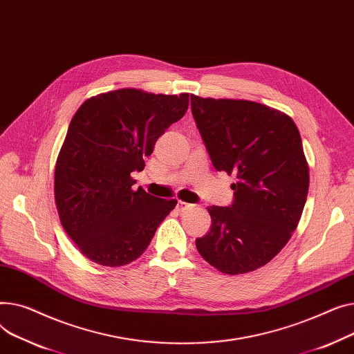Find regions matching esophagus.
Masks as SVG:
<instances>
[{
	"label": "esophagus",
	"instance_id": "1",
	"mask_svg": "<svg viewBox=\"0 0 354 354\" xmlns=\"http://www.w3.org/2000/svg\"><path fill=\"white\" fill-rule=\"evenodd\" d=\"M190 207H193V204H187L184 201H177V210L178 212H184L187 209H190Z\"/></svg>",
	"mask_w": 354,
	"mask_h": 354
}]
</instances>
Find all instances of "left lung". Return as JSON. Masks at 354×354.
<instances>
[{
    "mask_svg": "<svg viewBox=\"0 0 354 354\" xmlns=\"http://www.w3.org/2000/svg\"><path fill=\"white\" fill-rule=\"evenodd\" d=\"M192 113L217 171L236 174L233 203L212 205V228L196 240L201 257L225 274L267 264L300 221L308 167L288 115L245 100L192 95Z\"/></svg>",
    "mask_w": 354,
    "mask_h": 354,
    "instance_id": "8db88e82",
    "label": "left lung"
}]
</instances>
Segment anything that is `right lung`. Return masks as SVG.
<instances>
[{
    "mask_svg": "<svg viewBox=\"0 0 354 354\" xmlns=\"http://www.w3.org/2000/svg\"><path fill=\"white\" fill-rule=\"evenodd\" d=\"M189 109V94L122 88L88 98L74 114L55 165L59 220L80 252L118 267L138 259L177 200L134 192L133 171Z\"/></svg>",
    "mask_w": 354,
    "mask_h": 354,
    "instance_id": "obj_1",
    "label": "right lung"
}]
</instances>
